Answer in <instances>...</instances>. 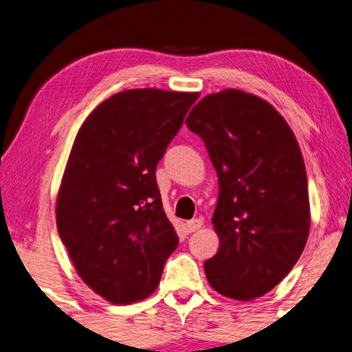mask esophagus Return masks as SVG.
Masks as SVG:
<instances>
[{"label":"esophagus","mask_w":352,"mask_h":352,"mask_svg":"<svg viewBox=\"0 0 352 352\" xmlns=\"http://www.w3.org/2000/svg\"><path fill=\"white\" fill-rule=\"evenodd\" d=\"M201 225H204V222H201L200 219H192V220H188L186 222V228L189 233H194V231H197L199 228H201Z\"/></svg>","instance_id":"34e87169"}]
</instances>
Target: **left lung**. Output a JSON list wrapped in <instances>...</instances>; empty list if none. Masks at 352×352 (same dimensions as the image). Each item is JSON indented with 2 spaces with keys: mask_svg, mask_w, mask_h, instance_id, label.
Returning <instances> with one entry per match:
<instances>
[{
  "mask_svg": "<svg viewBox=\"0 0 352 352\" xmlns=\"http://www.w3.org/2000/svg\"><path fill=\"white\" fill-rule=\"evenodd\" d=\"M186 126L219 177L220 247L205 262L208 283L223 296L254 300L289 275L306 247L311 206L300 146L275 107L233 88L201 99Z\"/></svg>",
  "mask_w": 352,
  "mask_h": 352,
  "instance_id": "8db88e82",
  "label": "left lung"
}]
</instances>
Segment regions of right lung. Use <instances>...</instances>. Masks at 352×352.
<instances>
[{
	"label": "right lung",
	"instance_id": "obj_1",
	"mask_svg": "<svg viewBox=\"0 0 352 352\" xmlns=\"http://www.w3.org/2000/svg\"><path fill=\"white\" fill-rule=\"evenodd\" d=\"M197 98L126 90L77 132L57 194V230L77 275L113 305L151 296L178 245L155 170Z\"/></svg>",
	"mask_w": 352,
	"mask_h": 352
}]
</instances>
